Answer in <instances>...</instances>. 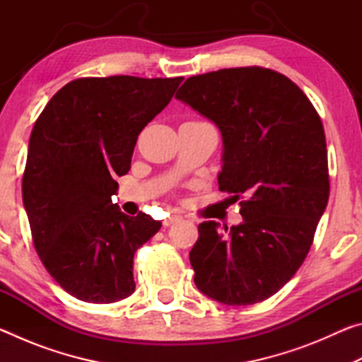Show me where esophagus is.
<instances>
[{
	"instance_id": "esophagus-1",
	"label": "esophagus",
	"mask_w": 362,
	"mask_h": 362,
	"mask_svg": "<svg viewBox=\"0 0 362 362\" xmlns=\"http://www.w3.org/2000/svg\"><path fill=\"white\" fill-rule=\"evenodd\" d=\"M180 218H182L180 216H177V214H174V216H170V217H168V218H164V220H163V225H164V226H170L173 223L179 222Z\"/></svg>"
}]
</instances>
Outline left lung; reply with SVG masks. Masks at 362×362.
I'll use <instances>...</instances> for the list:
<instances>
[{"label":"left lung","mask_w":362,"mask_h":362,"mask_svg":"<svg viewBox=\"0 0 362 362\" xmlns=\"http://www.w3.org/2000/svg\"><path fill=\"white\" fill-rule=\"evenodd\" d=\"M175 99L218 127V188L241 201L243 222L199 223L189 250L194 284L223 305L276 293L302 265L329 199L326 136L302 89L259 66L188 78Z\"/></svg>","instance_id":"8db88e82"}]
</instances>
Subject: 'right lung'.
Here are the masks:
<instances>
[{"mask_svg": "<svg viewBox=\"0 0 362 362\" xmlns=\"http://www.w3.org/2000/svg\"><path fill=\"white\" fill-rule=\"evenodd\" d=\"M183 78H81L47 102L30 136L23 206L42 265L70 296L113 303L136 291L134 254L161 228L113 204L140 131Z\"/></svg>", "mask_w": 362, "mask_h": 362, "instance_id": "1", "label": "right lung"}]
</instances>
